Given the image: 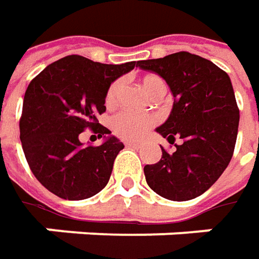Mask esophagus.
Listing matches in <instances>:
<instances>
[{
  "label": "esophagus",
  "instance_id": "1",
  "mask_svg": "<svg viewBox=\"0 0 259 259\" xmlns=\"http://www.w3.org/2000/svg\"><path fill=\"white\" fill-rule=\"evenodd\" d=\"M126 147H131V148H138L140 147V143H134V141H126L125 143Z\"/></svg>",
  "mask_w": 259,
  "mask_h": 259
}]
</instances>
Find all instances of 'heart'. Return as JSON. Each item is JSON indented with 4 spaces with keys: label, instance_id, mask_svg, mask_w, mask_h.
I'll list each match as a JSON object with an SVG mask.
<instances>
[{
    "label": "heart",
    "instance_id": "heart-1",
    "mask_svg": "<svg viewBox=\"0 0 259 259\" xmlns=\"http://www.w3.org/2000/svg\"><path fill=\"white\" fill-rule=\"evenodd\" d=\"M140 86L150 98L157 99L163 96L165 92L164 80L157 75H145L140 79ZM121 89V82H112L105 96V102L108 106H114L118 99V94ZM157 122L154 115H135L131 112H119L112 118V131L116 137L126 141H140L150 128H153Z\"/></svg>",
    "mask_w": 259,
    "mask_h": 259
}]
</instances>
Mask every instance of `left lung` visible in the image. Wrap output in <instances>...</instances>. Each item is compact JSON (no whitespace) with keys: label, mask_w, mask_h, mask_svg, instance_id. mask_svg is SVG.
Instances as JSON below:
<instances>
[{"label":"left lung","mask_w":259,"mask_h":259,"mask_svg":"<svg viewBox=\"0 0 259 259\" xmlns=\"http://www.w3.org/2000/svg\"><path fill=\"white\" fill-rule=\"evenodd\" d=\"M137 66L161 76L174 96L171 114L157 133L170 144L182 140L173 153L161 147V160L145 165L147 184L168 200L194 199L222 176L234 155L239 109L231 79L210 60L189 52Z\"/></svg>","instance_id":"8db88e82"}]
</instances>
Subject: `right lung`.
Wrapping results in <instances>:
<instances>
[{
    "mask_svg": "<svg viewBox=\"0 0 259 259\" xmlns=\"http://www.w3.org/2000/svg\"><path fill=\"white\" fill-rule=\"evenodd\" d=\"M137 63L104 65L83 56H66L30 82L20 118V140L35 179L49 192L67 200H83L109 182L124 144L108 137L102 145H82L79 135L91 130L111 134L98 122L106 111L109 85Z\"/></svg>",
    "mask_w": 259,
    "mask_h": 259,
    "instance_id": "add662e5",
    "label": "right lung"
}]
</instances>
